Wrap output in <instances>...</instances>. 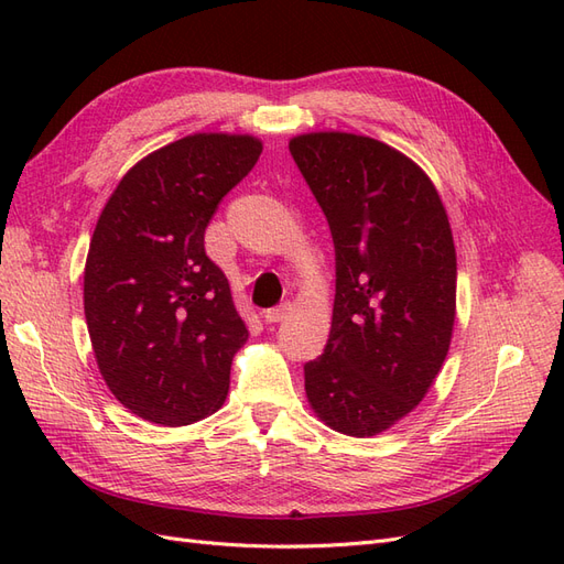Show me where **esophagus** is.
<instances>
[{
	"label": "esophagus",
	"instance_id": "obj_1",
	"mask_svg": "<svg viewBox=\"0 0 564 564\" xmlns=\"http://www.w3.org/2000/svg\"><path fill=\"white\" fill-rule=\"evenodd\" d=\"M289 313H292V303H282V305H275V308H270V311H265V322H270V324H275V322H282Z\"/></svg>",
	"mask_w": 564,
	"mask_h": 564
}]
</instances>
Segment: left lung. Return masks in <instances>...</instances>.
Wrapping results in <instances>:
<instances>
[{
  "label": "left lung",
  "instance_id": "1",
  "mask_svg": "<svg viewBox=\"0 0 564 564\" xmlns=\"http://www.w3.org/2000/svg\"><path fill=\"white\" fill-rule=\"evenodd\" d=\"M329 220L336 251L332 332L303 367L305 395L332 431L371 437L431 390L456 317V249L433 181L369 135L289 141Z\"/></svg>",
  "mask_w": 564,
  "mask_h": 564
}]
</instances>
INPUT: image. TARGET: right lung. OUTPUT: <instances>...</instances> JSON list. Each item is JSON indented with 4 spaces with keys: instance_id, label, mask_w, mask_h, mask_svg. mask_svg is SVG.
I'll return each mask as SVG.
<instances>
[{
    "instance_id": "right-lung-1",
    "label": "right lung",
    "mask_w": 564,
    "mask_h": 564,
    "mask_svg": "<svg viewBox=\"0 0 564 564\" xmlns=\"http://www.w3.org/2000/svg\"><path fill=\"white\" fill-rule=\"evenodd\" d=\"M249 133H193L135 162L117 183L84 265V315L100 377L143 421L218 412L249 332L204 230L259 160Z\"/></svg>"
}]
</instances>
